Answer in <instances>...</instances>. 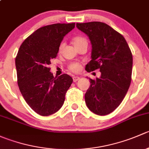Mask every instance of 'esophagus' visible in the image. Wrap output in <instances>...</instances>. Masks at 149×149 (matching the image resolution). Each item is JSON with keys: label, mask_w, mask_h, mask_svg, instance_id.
<instances>
[{"label": "esophagus", "mask_w": 149, "mask_h": 149, "mask_svg": "<svg viewBox=\"0 0 149 149\" xmlns=\"http://www.w3.org/2000/svg\"><path fill=\"white\" fill-rule=\"evenodd\" d=\"M79 79H80V77H79V76H73V82L78 81H79Z\"/></svg>", "instance_id": "esophagus-1"}]
</instances>
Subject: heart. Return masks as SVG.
Returning a JSON list of instances; mask_svg holds the SVG:
<instances>
[{
    "label": "heart",
    "instance_id": "b5f03b06",
    "mask_svg": "<svg viewBox=\"0 0 149 149\" xmlns=\"http://www.w3.org/2000/svg\"><path fill=\"white\" fill-rule=\"evenodd\" d=\"M83 43H87L86 40L85 38H84V37H79V36H78V37H76L73 38V44L75 47H77L78 46L81 45L83 44ZM63 46H64L63 43H61V44L60 45V47H59L60 51L62 50V49L63 48ZM69 69H70V70H72V71L77 72L79 71V69H80V65H79V63H71L70 65H69Z\"/></svg>",
    "mask_w": 149,
    "mask_h": 149
}]
</instances>
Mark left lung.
Here are the masks:
<instances>
[{
  "label": "left lung",
  "mask_w": 149,
  "mask_h": 149,
  "mask_svg": "<svg viewBox=\"0 0 149 149\" xmlns=\"http://www.w3.org/2000/svg\"><path fill=\"white\" fill-rule=\"evenodd\" d=\"M91 44V61L86 70L99 69L100 78L89 79L85 94L88 109L98 115L113 112L122 102L131 82L133 56L123 36L107 24L100 22L76 24Z\"/></svg>",
  "instance_id": "obj_1"
}]
</instances>
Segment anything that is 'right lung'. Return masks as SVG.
Here are the masks:
<instances>
[{
  "label": "right lung",
  "mask_w": 149,
  "mask_h": 149,
  "mask_svg": "<svg viewBox=\"0 0 149 149\" xmlns=\"http://www.w3.org/2000/svg\"><path fill=\"white\" fill-rule=\"evenodd\" d=\"M75 23L54 24L36 30L19 47L16 63L19 90L29 106L39 115L58 112L73 82L68 74L54 77L49 65L58 55L59 47Z\"/></svg>",
  "instance_id": "obj_1"
}]
</instances>
